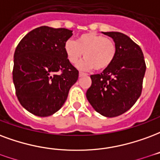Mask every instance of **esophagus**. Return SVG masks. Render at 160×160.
Listing matches in <instances>:
<instances>
[{"instance_id":"esophagus-1","label":"esophagus","mask_w":160,"mask_h":160,"mask_svg":"<svg viewBox=\"0 0 160 160\" xmlns=\"http://www.w3.org/2000/svg\"><path fill=\"white\" fill-rule=\"evenodd\" d=\"M86 75H87V74H86V73H83V72H80V73H79V76L80 77L86 76Z\"/></svg>"}]
</instances>
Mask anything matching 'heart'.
I'll use <instances>...</instances> for the list:
<instances>
[{
    "label": "heart",
    "instance_id": "b5f03b06",
    "mask_svg": "<svg viewBox=\"0 0 160 160\" xmlns=\"http://www.w3.org/2000/svg\"><path fill=\"white\" fill-rule=\"evenodd\" d=\"M64 51L71 63H76L84 54L86 58L77 65L80 69L90 70L94 68L102 71L113 63L117 47L112 39L95 32H87L79 35L76 41L68 40L64 44Z\"/></svg>",
    "mask_w": 160,
    "mask_h": 160
}]
</instances>
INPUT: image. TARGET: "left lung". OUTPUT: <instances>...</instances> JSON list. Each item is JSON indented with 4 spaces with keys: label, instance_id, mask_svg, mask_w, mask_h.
Wrapping results in <instances>:
<instances>
[{
    "label": "left lung",
    "instance_id": "left-lung-1",
    "mask_svg": "<svg viewBox=\"0 0 160 160\" xmlns=\"http://www.w3.org/2000/svg\"><path fill=\"white\" fill-rule=\"evenodd\" d=\"M115 42L117 54L113 63L101 74H92L86 98L92 108L108 118L128 111L142 90L146 63L141 47L119 32H102Z\"/></svg>",
    "mask_w": 160,
    "mask_h": 160
}]
</instances>
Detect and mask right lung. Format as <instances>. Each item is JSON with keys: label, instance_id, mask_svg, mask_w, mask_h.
<instances>
[{"label": "right lung", "instance_id": "obj_1", "mask_svg": "<svg viewBox=\"0 0 160 160\" xmlns=\"http://www.w3.org/2000/svg\"><path fill=\"white\" fill-rule=\"evenodd\" d=\"M72 30L41 26L29 32L14 52L12 80L20 104L39 117L58 111L78 80L79 71L66 56Z\"/></svg>", "mask_w": 160, "mask_h": 160}]
</instances>
